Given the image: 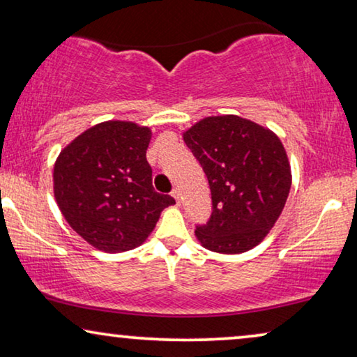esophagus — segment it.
Returning a JSON list of instances; mask_svg holds the SVG:
<instances>
[{"instance_id": "34e87169", "label": "esophagus", "mask_w": 357, "mask_h": 357, "mask_svg": "<svg viewBox=\"0 0 357 357\" xmlns=\"http://www.w3.org/2000/svg\"><path fill=\"white\" fill-rule=\"evenodd\" d=\"M172 197L175 198V202L180 203V190L178 188H174L172 190Z\"/></svg>"}]
</instances>
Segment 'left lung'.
<instances>
[{"instance_id": "8db88e82", "label": "left lung", "mask_w": 357, "mask_h": 357, "mask_svg": "<svg viewBox=\"0 0 357 357\" xmlns=\"http://www.w3.org/2000/svg\"><path fill=\"white\" fill-rule=\"evenodd\" d=\"M208 177L213 213L198 241L218 253L257 247L280 218L291 190V165L271 130L237 115L206 116L183 133Z\"/></svg>"}]
</instances>
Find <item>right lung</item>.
I'll list each match as a JSON object with an SVG mask.
<instances>
[{"label":"right lung","instance_id":"obj_1","mask_svg":"<svg viewBox=\"0 0 357 357\" xmlns=\"http://www.w3.org/2000/svg\"><path fill=\"white\" fill-rule=\"evenodd\" d=\"M151 130L133 121H104L73 139L53 167V193L68 224L102 252L143 243L160 211L175 203L153 187L146 159Z\"/></svg>","mask_w":357,"mask_h":357}]
</instances>
